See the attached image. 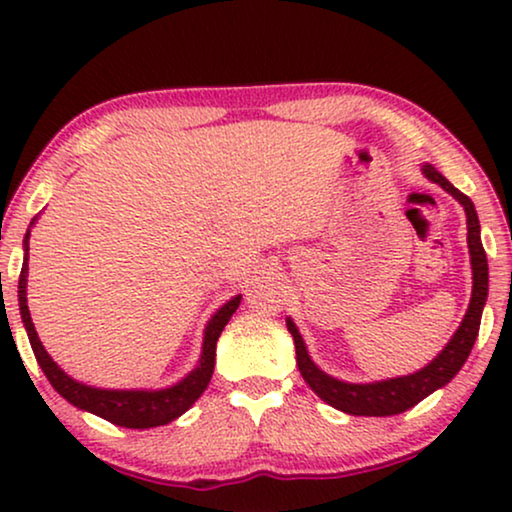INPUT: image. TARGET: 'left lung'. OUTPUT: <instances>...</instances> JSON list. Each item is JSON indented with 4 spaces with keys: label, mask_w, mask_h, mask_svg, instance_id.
Wrapping results in <instances>:
<instances>
[{
    "label": "left lung",
    "mask_w": 512,
    "mask_h": 512,
    "mask_svg": "<svg viewBox=\"0 0 512 512\" xmlns=\"http://www.w3.org/2000/svg\"><path fill=\"white\" fill-rule=\"evenodd\" d=\"M422 174L429 181H433V184L443 188V191L450 193L452 198L464 207L466 228H468L466 242H468V254H471V270H473L471 303H468L464 319H461L459 328L454 331L443 352H440L429 366L417 370V373L389 377V380L366 382V384L345 382L324 373V370L312 361L298 326L293 324L291 317H286V328H289L293 345H296V363H298L300 375H303V380L310 384V389L321 398V401L333 405L335 410L347 412V415L389 417V415H401V412L410 410L412 405L424 401V398L433 394L436 389L445 387V384L459 373L461 366H464L468 359V354H471L475 338H478L482 310H485L487 291H489V268H487V254L485 249H482V240H480L478 212H475L471 198L461 193L459 188H454L450 181L436 170V167L424 163Z\"/></svg>",
    "instance_id": "left-lung-1"
}]
</instances>
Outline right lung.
<instances>
[{
    "label": "right lung",
    "mask_w": 512,
    "mask_h": 512,
    "mask_svg": "<svg viewBox=\"0 0 512 512\" xmlns=\"http://www.w3.org/2000/svg\"><path fill=\"white\" fill-rule=\"evenodd\" d=\"M37 223L34 216L30 228ZM30 228H27L25 240H23V270H20L18 279V307L20 317H23V326L30 338L32 352L37 356L41 370L48 377V382L53 384V389L58 394L74 405V408L93 412V415L107 419V422L116 426H125V429H153V426L170 424L174 419L184 415L191 405L202 396V391L207 389L209 380L214 373V361H216V340L226 324L233 317L237 307H240L242 293H237L235 298H230L228 303H223L219 310L212 314V319L205 326V338H202V352L195 366L186 377H181L177 384H170L165 389H100L90 387L74 380L72 375H67L58 363L51 359V354L46 352V347L41 345L37 328L32 324L30 307H27V261H30Z\"/></svg>",
    "instance_id": "obj_1"
}]
</instances>
